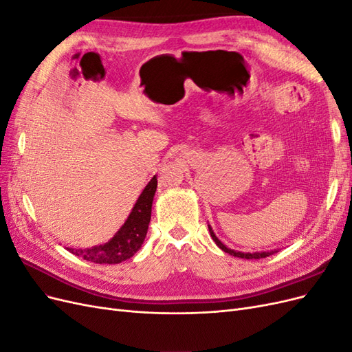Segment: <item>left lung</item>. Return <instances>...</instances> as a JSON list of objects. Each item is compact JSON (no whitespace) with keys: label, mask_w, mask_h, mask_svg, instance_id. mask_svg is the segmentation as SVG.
Masks as SVG:
<instances>
[{"label":"left lung","mask_w":352,"mask_h":352,"mask_svg":"<svg viewBox=\"0 0 352 352\" xmlns=\"http://www.w3.org/2000/svg\"><path fill=\"white\" fill-rule=\"evenodd\" d=\"M208 230H210V235H211V238H212V241L216 242V245L217 247L220 248V250H223L225 252H228V254H230V255H233V257H239V258H248V260H252V258H265V257H269V255H272V254H274L276 251H267V252H241V251H235V250H230V248H228L225 243H221L220 241H219V238L214 235V232H212V229H211V226L208 225Z\"/></svg>","instance_id":"8db88e82"}]
</instances>
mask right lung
Instances as JSON below:
<instances>
[{"label": "right lung", "instance_id": "obj_1", "mask_svg": "<svg viewBox=\"0 0 352 352\" xmlns=\"http://www.w3.org/2000/svg\"><path fill=\"white\" fill-rule=\"evenodd\" d=\"M157 190V177L154 176L140 198L136 199L129 217L119 232L104 245L92 247L87 250H73L67 248L72 254L98 264H119L127 258H131L135 252L142 247L144 239L148 232V225L151 220V207L154 194Z\"/></svg>", "mask_w": 352, "mask_h": 352}]
</instances>
